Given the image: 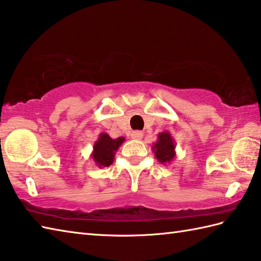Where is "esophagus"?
<instances>
[{
	"instance_id": "esophagus-1",
	"label": "esophagus",
	"mask_w": 261,
	"mask_h": 261,
	"mask_svg": "<svg viewBox=\"0 0 261 261\" xmlns=\"http://www.w3.org/2000/svg\"><path fill=\"white\" fill-rule=\"evenodd\" d=\"M142 137H143V134L141 131H134L131 134V138L134 140H141Z\"/></svg>"
}]
</instances>
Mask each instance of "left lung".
<instances>
[{"label":"left lung","instance_id":"1","mask_svg":"<svg viewBox=\"0 0 261 261\" xmlns=\"http://www.w3.org/2000/svg\"><path fill=\"white\" fill-rule=\"evenodd\" d=\"M175 141L169 131H164L158 134L157 141L153 142L151 147L154 152V157L160 164H170L176 157Z\"/></svg>","mask_w":261,"mask_h":261}]
</instances>
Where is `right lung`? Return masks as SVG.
I'll return each mask as SVG.
<instances>
[{
    "mask_svg": "<svg viewBox=\"0 0 261 261\" xmlns=\"http://www.w3.org/2000/svg\"><path fill=\"white\" fill-rule=\"evenodd\" d=\"M124 141V137H119L116 139H113L108 134L102 132L98 136L95 143H94L93 151L91 153V157L97 167H109V166L112 165L115 152L118 151V149Z\"/></svg>",
    "mask_w": 261,
    "mask_h": 261,
    "instance_id": "add662e5",
    "label": "right lung"
}]
</instances>
